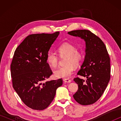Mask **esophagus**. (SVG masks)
<instances>
[{
  "mask_svg": "<svg viewBox=\"0 0 121 121\" xmlns=\"http://www.w3.org/2000/svg\"><path fill=\"white\" fill-rule=\"evenodd\" d=\"M63 81H64L65 83H70L71 82L70 79H63Z\"/></svg>",
  "mask_w": 121,
  "mask_h": 121,
  "instance_id": "esophagus-1",
  "label": "esophagus"
}]
</instances>
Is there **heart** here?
<instances>
[{"mask_svg": "<svg viewBox=\"0 0 121 121\" xmlns=\"http://www.w3.org/2000/svg\"><path fill=\"white\" fill-rule=\"evenodd\" d=\"M60 56H66L64 66L60 67L54 71V76L56 78L67 79L70 77L74 71L75 65H78L83 61V53L76 50V47L69 43H64L59 47ZM47 62L51 67L56 68L59 62V56L54 52H48L47 56Z\"/></svg>", "mask_w": 121, "mask_h": 121, "instance_id": "heart-1", "label": "heart"}]
</instances>
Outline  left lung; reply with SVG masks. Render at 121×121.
Segmentation results:
<instances>
[{
	"instance_id": "1",
	"label": "left lung",
	"mask_w": 121,
	"mask_h": 121,
	"mask_svg": "<svg viewBox=\"0 0 121 121\" xmlns=\"http://www.w3.org/2000/svg\"><path fill=\"white\" fill-rule=\"evenodd\" d=\"M68 34L83 39L86 45L84 60L77 75L86 77V80L79 77L73 79L78 89L73 97L82 105H91L101 97L109 82V54L101 39L89 30H73Z\"/></svg>"
}]
</instances>
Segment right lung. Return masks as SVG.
<instances>
[{
	"mask_svg": "<svg viewBox=\"0 0 121 121\" xmlns=\"http://www.w3.org/2000/svg\"><path fill=\"white\" fill-rule=\"evenodd\" d=\"M59 33L30 35L14 52L11 65L13 87L23 103L32 109L48 107L56 89L62 85L61 78L44 81L52 74L47 56Z\"/></svg>",
	"mask_w": 121,
	"mask_h": 121,
	"instance_id": "1",
	"label": "right lung"
}]
</instances>
